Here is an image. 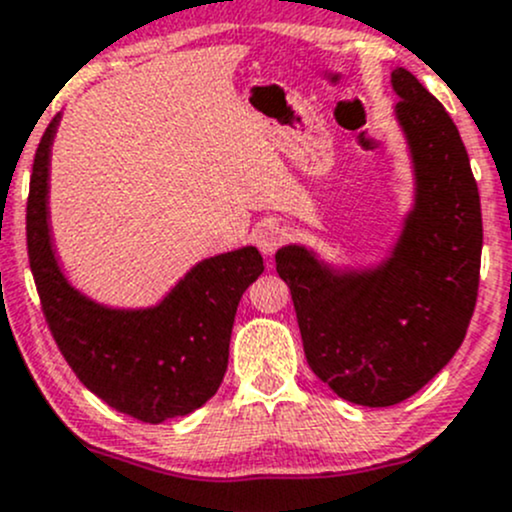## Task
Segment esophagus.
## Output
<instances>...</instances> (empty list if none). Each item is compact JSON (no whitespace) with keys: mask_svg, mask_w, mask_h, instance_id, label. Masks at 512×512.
Instances as JSON below:
<instances>
[{"mask_svg":"<svg viewBox=\"0 0 512 512\" xmlns=\"http://www.w3.org/2000/svg\"><path fill=\"white\" fill-rule=\"evenodd\" d=\"M283 244H286V229L276 221H268L256 231V246L263 256H273Z\"/></svg>","mask_w":512,"mask_h":512,"instance_id":"34e87169","label":"esophagus"}]
</instances>
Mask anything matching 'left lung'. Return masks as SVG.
Returning a JSON list of instances; mask_svg holds the SVG:
<instances>
[{
    "mask_svg": "<svg viewBox=\"0 0 512 512\" xmlns=\"http://www.w3.org/2000/svg\"><path fill=\"white\" fill-rule=\"evenodd\" d=\"M392 86L416 167V207L394 256L337 278L300 246L276 254L310 370L362 407L404 402L444 370L466 337L481 278V197L458 128L407 68L392 73Z\"/></svg>",
    "mask_w": 512,
    "mask_h": 512,
    "instance_id": "left-lung-1",
    "label": "left lung"
}]
</instances>
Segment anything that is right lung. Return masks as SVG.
I'll list each match as a JSON object with an SVG mask.
<instances>
[{
    "label": "right lung",
    "mask_w": 512,
    "mask_h": 512,
    "mask_svg": "<svg viewBox=\"0 0 512 512\" xmlns=\"http://www.w3.org/2000/svg\"><path fill=\"white\" fill-rule=\"evenodd\" d=\"M59 115L36 147L26 202V249L46 325L76 377L108 407L160 424L217 394L234 315L263 273L254 246L207 258L150 310H108L78 295L61 276L46 224L49 152Z\"/></svg>",
    "instance_id": "add662e5"
}]
</instances>
